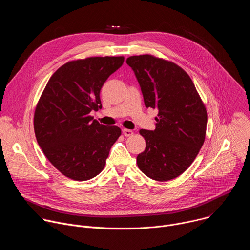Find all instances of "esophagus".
<instances>
[{
    "label": "esophagus",
    "mask_w": 250,
    "mask_h": 250,
    "mask_svg": "<svg viewBox=\"0 0 250 250\" xmlns=\"http://www.w3.org/2000/svg\"><path fill=\"white\" fill-rule=\"evenodd\" d=\"M123 133L125 136H131L133 134V131L131 129H127V128H124L123 129Z\"/></svg>",
    "instance_id": "34e87169"
}]
</instances>
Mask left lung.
<instances>
[{"instance_id": "obj_1", "label": "left lung", "mask_w": 250, "mask_h": 250, "mask_svg": "<svg viewBox=\"0 0 250 250\" xmlns=\"http://www.w3.org/2000/svg\"><path fill=\"white\" fill-rule=\"evenodd\" d=\"M140 85L146 108L157 109L154 130L140 129L146 147L136 157L142 173L169 181L184 173L204 145L208 115L192 79L172 61L151 54L126 59Z\"/></svg>"}]
</instances>
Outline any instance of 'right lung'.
<instances>
[{"mask_svg": "<svg viewBox=\"0 0 250 250\" xmlns=\"http://www.w3.org/2000/svg\"><path fill=\"white\" fill-rule=\"evenodd\" d=\"M124 61V56H104L65 63L50 77L35 106L38 144L69 179L87 181L100 174L122 134L120 127L101 125L90 113L102 109L101 89Z\"/></svg>", "mask_w": 250, "mask_h": 250, "instance_id": "1", "label": "right lung"}]
</instances>
